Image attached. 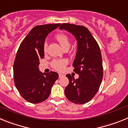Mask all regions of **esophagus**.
Listing matches in <instances>:
<instances>
[{"instance_id": "1", "label": "esophagus", "mask_w": 128, "mask_h": 128, "mask_svg": "<svg viewBox=\"0 0 128 128\" xmlns=\"http://www.w3.org/2000/svg\"><path fill=\"white\" fill-rule=\"evenodd\" d=\"M64 76V75H63V74H60H60H59V78H62V77H63Z\"/></svg>"}]
</instances>
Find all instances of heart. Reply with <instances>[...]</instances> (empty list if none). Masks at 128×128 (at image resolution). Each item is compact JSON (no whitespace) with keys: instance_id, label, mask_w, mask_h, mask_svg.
Returning <instances> with one entry per match:
<instances>
[{"instance_id":"heart-1","label":"heart","mask_w":128,"mask_h":128,"mask_svg":"<svg viewBox=\"0 0 128 128\" xmlns=\"http://www.w3.org/2000/svg\"><path fill=\"white\" fill-rule=\"evenodd\" d=\"M56 40L59 42V44H60V46H62V48H66V47H70V40L68 37L66 36L65 34H60L56 36ZM47 44L45 43L44 46V52H46L47 50ZM67 64V61L66 60L62 59V60H54L52 62V66L54 68L58 70H62L65 66V65Z\"/></svg>"}]
</instances>
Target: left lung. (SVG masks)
Instances as JSON below:
<instances>
[{"instance_id": "1", "label": "left lung", "mask_w": 128, "mask_h": 128, "mask_svg": "<svg viewBox=\"0 0 128 128\" xmlns=\"http://www.w3.org/2000/svg\"><path fill=\"white\" fill-rule=\"evenodd\" d=\"M59 28L72 34L78 46L72 65L79 78L75 80L70 74L66 76L69 84L65 88V94L68 100L74 103H86L98 92L102 80L103 68L100 48L84 26L63 24Z\"/></svg>"}]
</instances>
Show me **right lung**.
Segmentation results:
<instances>
[{
    "mask_svg": "<svg viewBox=\"0 0 128 128\" xmlns=\"http://www.w3.org/2000/svg\"><path fill=\"white\" fill-rule=\"evenodd\" d=\"M46 24L32 28L20 44L14 62V81L24 99L39 103L48 98L51 88L58 78L55 72L43 73L39 70L40 60L44 58V46L47 35L60 26Z\"/></svg>",
    "mask_w": 128,
    "mask_h": 128,
    "instance_id": "right-lung-1",
    "label": "right lung"
}]
</instances>
